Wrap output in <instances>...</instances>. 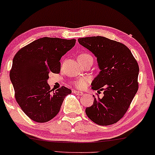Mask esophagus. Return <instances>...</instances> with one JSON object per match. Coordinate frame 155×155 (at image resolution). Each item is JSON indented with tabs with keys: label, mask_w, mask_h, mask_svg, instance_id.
Listing matches in <instances>:
<instances>
[{
	"label": "esophagus",
	"mask_w": 155,
	"mask_h": 155,
	"mask_svg": "<svg viewBox=\"0 0 155 155\" xmlns=\"http://www.w3.org/2000/svg\"><path fill=\"white\" fill-rule=\"evenodd\" d=\"M74 93L76 95H83V93H82V92H80V91H77V90H74Z\"/></svg>",
	"instance_id": "esophagus-1"
}]
</instances>
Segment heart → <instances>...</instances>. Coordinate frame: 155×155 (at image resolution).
<instances>
[{
    "label": "heart",
    "mask_w": 155,
    "mask_h": 155,
    "mask_svg": "<svg viewBox=\"0 0 155 155\" xmlns=\"http://www.w3.org/2000/svg\"><path fill=\"white\" fill-rule=\"evenodd\" d=\"M88 58H92V57L90 54H87V53H84V54H82L81 55H80L79 57H78V59ZM88 81H89V78L87 77L81 78L75 82V86L78 89H83L84 87L87 85V83Z\"/></svg>",
    "instance_id": "obj_1"
}]
</instances>
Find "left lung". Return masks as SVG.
<instances>
[{
    "mask_svg": "<svg viewBox=\"0 0 155 155\" xmlns=\"http://www.w3.org/2000/svg\"><path fill=\"white\" fill-rule=\"evenodd\" d=\"M78 42L97 57L100 72L92 89L104 90L102 98L93 95V104L85 109L87 116L100 126L115 124L126 114L138 90V64L120 42L101 36L80 38Z\"/></svg>",
    "mask_w": 155,
    "mask_h": 155,
    "instance_id": "left-lung-1",
    "label": "left lung"
}]
</instances>
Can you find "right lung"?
<instances>
[{"label": "right lung", "mask_w": 155, "mask_h": 155, "mask_svg": "<svg viewBox=\"0 0 155 155\" xmlns=\"http://www.w3.org/2000/svg\"><path fill=\"white\" fill-rule=\"evenodd\" d=\"M76 39L43 37L21 48L14 56L10 78L17 102L25 114L38 123L54 118L71 90L63 86L55 92L48 84L49 73H59L60 60Z\"/></svg>", "instance_id": "obj_1"}]
</instances>
